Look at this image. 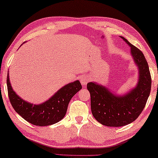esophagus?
Masks as SVG:
<instances>
[{"label": "esophagus", "instance_id": "esophagus-1", "mask_svg": "<svg viewBox=\"0 0 158 158\" xmlns=\"http://www.w3.org/2000/svg\"><path fill=\"white\" fill-rule=\"evenodd\" d=\"M80 81H81V84L82 85H84V86H85L86 84L88 83L89 81V77L87 75H83L81 77V78H80Z\"/></svg>", "mask_w": 158, "mask_h": 158}]
</instances>
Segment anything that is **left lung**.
<instances>
[{
    "instance_id": "left-lung-1",
    "label": "left lung",
    "mask_w": 158,
    "mask_h": 158,
    "mask_svg": "<svg viewBox=\"0 0 158 158\" xmlns=\"http://www.w3.org/2000/svg\"><path fill=\"white\" fill-rule=\"evenodd\" d=\"M120 37L131 48V55L138 69L136 85L123 94L114 93L105 85L89 82L91 111L102 125L119 127L134 122L144 108L151 88V77L144 55L124 36Z\"/></svg>"
}]
</instances>
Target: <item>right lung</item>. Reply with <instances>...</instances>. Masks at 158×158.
Here are the masks:
<instances>
[{"label":"right lung","mask_w":158,"mask_h":158,"mask_svg":"<svg viewBox=\"0 0 158 158\" xmlns=\"http://www.w3.org/2000/svg\"><path fill=\"white\" fill-rule=\"evenodd\" d=\"M7 85L10 101L15 111L27 122L39 127L52 125L61 121L66 114L71 99L82 88L81 83L76 80L60 88L46 101L34 104L22 99L13 90L9 71Z\"/></svg>","instance_id":"obj_1"}]
</instances>
